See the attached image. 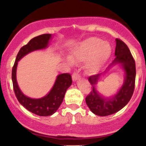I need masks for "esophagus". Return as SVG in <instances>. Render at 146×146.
Segmentation results:
<instances>
[{
    "label": "esophagus",
    "instance_id": "1",
    "mask_svg": "<svg viewBox=\"0 0 146 146\" xmlns=\"http://www.w3.org/2000/svg\"><path fill=\"white\" fill-rule=\"evenodd\" d=\"M80 74H79L78 71H74L73 72V75H72V79H73V81H76L80 78Z\"/></svg>",
    "mask_w": 146,
    "mask_h": 146
}]
</instances>
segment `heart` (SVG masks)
Masks as SVG:
<instances>
[{"label": "heart", "instance_id": "1", "mask_svg": "<svg viewBox=\"0 0 146 146\" xmlns=\"http://www.w3.org/2000/svg\"><path fill=\"white\" fill-rule=\"evenodd\" d=\"M71 59L75 62H84L86 73H98L109 59L111 46L107 42H102L97 37H90L78 43L71 50Z\"/></svg>", "mask_w": 146, "mask_h": 146}]
</instances>
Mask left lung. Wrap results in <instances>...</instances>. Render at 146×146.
<instances>
[{
  "instance_id": "left-lung-1",
  "label": "left lung",
  "mask_w": 146,
  "mask_h": 146,
  "mask_svg": "<svg viewBox=\"0 0 146 146\" xmlns=\"http://www.w3.org/2000/svg\"><path fill=\"white\" fill-rule=\"evenodd\" d=\"M115 56L116 58L108 68L119 64L123 67L125 74L124 82L116 95L111 98H106L98 93L95 85L98 83L102 73L91 75L88 78V81L93 86V90L86 96V103L90 110L99 116H108L122 109L130 100L135 90L136 77L135 60L128 46L117 38Z\"/></svg>"
}]
</instances>
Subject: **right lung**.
<instances>
[{
	"instance_id": "right-lung-1",
	"label": "right lung",
	"mask_w": 146,
	"mask_h": 146,
	"mask_svg": "<svg viewBox=\"0 0 146 146\" xmlns=\"http://www.w3.org/2000/svg\"><path fill=\"white\" fill-rule=\"evenodd\" d=\"M51 38V34L49 33L40 35L32 38L23 46L18 53L11 73L13 87L18 102L27 110L39 116H49L56 113L63 101L66 90L71 85V75L69 73L58 75L53 88L46 96L40 99H32L27 97L20 90L16 80V68L18 61L27 54L47 47Z\"/></svg>"
}]
</instances>
